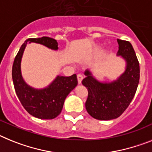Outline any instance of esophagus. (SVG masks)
<instances>
[{
    "label": "esophagus",
    "mask_w": 152,
    "mask_h": 152,
    "mask_svg": "<svg viewBox=\"0 0 152 152\" xmlns=\"http://www.w3.org/2000/svg\"><path fill=\"white\" fill-rule=\"evenodd\" d=\"M83 79V76H82L81 74L77 75V80H78V83H79V84H81Z\"/></svg>",
    "instance_id": "obj_1"
}]
</instances>
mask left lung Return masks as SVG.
Wrapping results in <instances>:
<instances>
[{
  "label": "left lung",
  "instance_id": "obj_1",
  "mask_svg": "<svg viewBox=\"0 0 152 152\" xmlns=\"http://www.w3.org/2000/svg\"><path fill=\"white\" fill-rule=\"evenodd\" d=\"M117 41V55L122 56L126 62L125 72L116 80L101 83L87 69L84 73L86 77L82 81L88 89L86 109L96 119L111 120L119 117L129 107L139 83V63L132 46L126 40L118 39Z\"/></svg>",
  "mask_w": 152,
  "mask_h": 152
}]
</instances>
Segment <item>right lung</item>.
I'll return each instance as SVG.
<instances>
[{
    "label": "right lung",
    "instance_id": "1",
    "mask_svg": "<svg viewBox=\"0 0 152 152\" xmlns=\"http://www.w3.org/2000/svg\"><path fill=\"white\" fill-rule=\"evenodd\" d=\"M27 42L44 45L45 47L54 50H58V43L55 39L48 37L29 38L20 48L12 67L14 89L23 108L29 114L36 118L52 119L60 114L66 96L77 86L76 75L57 76L52 83L44 89H34L27 85L22 77L20 69L21 59Z\"/></svg>",
    "mask_w": 152,
    "mask_h": 152
}]
</instances>
